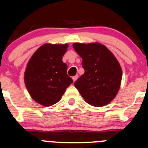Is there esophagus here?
Instances as JSON below:
<instances>
[{
    "label": "esophagus",
    "instance_id": "esophagus-1",
    "mask_svg": "<svg viewBox=\"0 0 148 148\" xmlns=\"http://www.w3.org/2000/svg\"><path fill=\"white\" fill-rule=\"evenodd\" d=\"M78 77H79L78 75H76V76H74V77H72V79H73V81H74V82L77 81V79H78Z\"/></svg>",
    "mask_w": 148,
    "mask_h": 148
}]
</instances>
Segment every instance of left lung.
I'll use <instances>...</instances> for the list:
<instances>
[{"instance_id": "left-lung-1", "label": "left lung", "mask_w": 148, "mask_h": 148, "mask_svg": "<svg viewBox=\"0 0 148 148\" xmlns=\"http://www.w3.org/2000/svg\"><path fill=\"white\" fill-rule=\"evenodd\" d=\"M82 59L84 73L74 86L85 102L95 107L109 104L120 89L122 71L113 53L99 43L73 44Z\"/></svg>"}]
</instances>
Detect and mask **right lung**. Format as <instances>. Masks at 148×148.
<instances>
[{"label":"right lung","mask_w":148,"mask_h":148,"mask_svg":"<svg viewBox=\"0 0 148 148\" xmlns=\"http://www.w3.org/2000/svg\"><path fill=\"white\" fill-rule=\"evenodd\" d=\"M68 44H46L38 48L26 66L24 82L34 100L45 107L59 102L66 89L73 83L67 75L62 57Z\"/></svg>","instance_id":"right-lung-1"}]
</instances>
